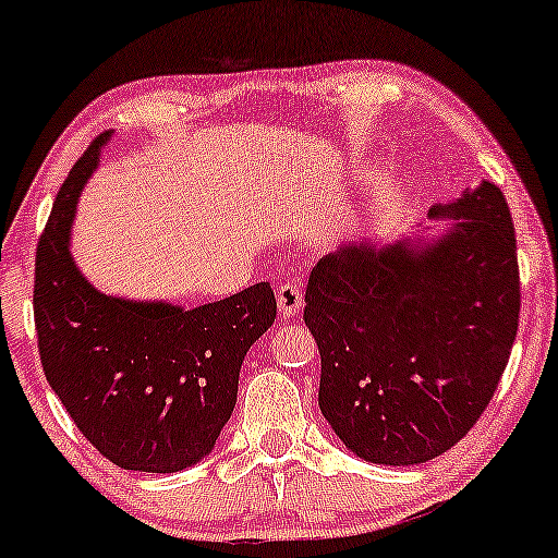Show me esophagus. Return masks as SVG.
I'll use <instances>...</instances> for the list:
<instances>
[{"mask_svg":"<svg viewBox=\"0 0 558 558\" xmlns=\"http://www.w3.org/2000/svg\"><path fill=\"white\" fill-rule=\"evenodd\" d=\"M278 306H280V315L283 317H293L299 315L301 306H304V296H301V286L288 280L278 288Z\"/></svg>","mask_w":558,"mask_h":558,"instance_id":"1","label":"esophagus"}]
</instances>
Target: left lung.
Instances as JSON below:
<instances>
[{"mask_svg": "<svg viewBox=\"0 0 558 558\" xmlns=\"http://www.w3.org/2000/svg\"><path fill=\"white\" fill-rule=\"evenodd\" d=\"M430 217H448L446 233L343 243L306 286L319 409L364 462L422 464L459 444L517 336L520 265L501 189L483 181Z\"/></svg>", "mask_w": 558, "mask_h": 558, "instance_id": "left-lung-1", "label": "left lung"}]
</instances>
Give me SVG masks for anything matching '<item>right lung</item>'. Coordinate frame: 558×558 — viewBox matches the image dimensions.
<instances>
[{
    "label": "right lung",
    "mask_w": 558,
    "mask_h": 558,
    "mask_svg": "<svg viewBox=\"0 0 558 558\" xmlns=\"http://www.w3.org/2000/svg\"><path fill=\"white\" fill-rule=\"evenodd\" d=\"M107 141L101 133L73 165L38 239V354L57 399L101 457L165 475L215 448L233 414L243 356L278 304L270 283L196 310L96 291L70 254V230Z\"/></svg>",
    "instance_id": "1"
}]
</instances>
